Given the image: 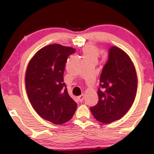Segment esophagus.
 <instances>
[{"label": "esophagus", "instance_id": "esophagus-1", "mask_svg": "<svg viewBox=\"0 0 154 154\" xmlns=\"http://www.w3.org/2000/svg\"><path fill=\"white\" fill-rule=\"evenodd\" d=\"M84 98H85V95L83 94L78 96V100H79V102H82L83 100H84Z\"/></svg>", "mask_w": 154, "mask_h": 154}]
</instances>
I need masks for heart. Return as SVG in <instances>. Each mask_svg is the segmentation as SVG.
Returning <instances> with one entry per match:
<instances>
[{
  "mask_svg": "<svg viewBox=\"0 0 154 154\" xmlns=\"http://www.w3.org/2000/svg\"><path fill=\"white\" fill-rule=\"evenodd\" d=\"M82 54L84 61L90 59L96 60L97 61L98 56H99L100 52L96 47L91 45H88L82 48Z\"/></svg>",
  "mask_w": 154,
  "mask_h": 154,
  "instance_id": "b5f03b06",
  "label": "heart"
}]
</instances>
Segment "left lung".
Instances as JSON below:
<instances>
[{
    "label": "left lung",
    "mask_w": 154,
    "mask_h": 154,
    "mask_svg": "<svg viewBox=\"0 0 154 154\" xmlns=\"http://www.w3.org/2000/svg\"><path fill=\"white\" fill-rule=\"evenodd\" d=\"M137 83L135 67L130 57L117 47H110L100 74L98 103L91 107L93 116L105 124L121 119L133 103Z\"/></svg>",
    "instance_id": "1"
}]
</instances>
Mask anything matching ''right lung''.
I'll return each instance as SVG.
<instances>
[{
	"label": "right lung",
	"instance_id": "obj_1",
	"mask_svg": "<svg viewBox=\"0 0 154 154\" xmlns=\"http://www.w3.org/2000/svg\"><path fill=\"white\" fill-rule=\"evenodd\" d=\"M75 53L71 47L47 45L35 54L26 69V89L32 106L42 118L56 125L71 119L77 109L63 82L66 61Z\"/></svg>",
	"mask_w": 154,
	"mask_h": 154
}]
</instances>
